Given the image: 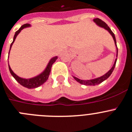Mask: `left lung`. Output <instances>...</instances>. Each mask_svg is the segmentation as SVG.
<instances>
[{"mask_svg": "<svg viewBox=\"0 0 132 132\" xmlns=\"http://www.w3.org/2000/svg\"><path fill=\"white\" fill-rule=\"evenodd\" d=\"M93 21H94L95 23H96V24H97V26H100V27H101V28H104L105 29H106V30H107L110 33V35H112V37H113L115 45H116V51H116V57H117V56H118V48H117V45H116V38H115L114 33L112 31H111V29H110V28H109V26H108V25L106 24L105 22H103V20H101V19L95 18L94 20H93ZM116 60H117V59H116V60H115L113 66H112V67L111 68V69H110V70H109L107 73H106L104 75H103V76L95 78V79H90V80H82V79H78V78H77L76 77H74V76H73V78H74V79H76L77 81H78V82H79V84H84V85H98V84H101V83H102L103 81H104L105 79H107V78L110 76V75H111V73H112V72H113V70H114V68H115V65H116Z\"/></svg>", "mask_w": 132, "mask_h": 132, "instance_id": "obj_1", "label": "left lung"}]
</instances>
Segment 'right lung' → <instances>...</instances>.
<instances>
[{
  "label": "right lung",
  "mask_w": 132,
  "mask_h": 132,
  "mask_svg": "<svg viewBox=\"0 0 132 132\" xmlns=\"http://www.w3.org/2000/svg\"><path fill=\"white\" fill-rule=\"evenodd\" d=\"M29 26H30V24H29V23H26V24L23 25V26H22V27L15 33V35H14V39H13V41L11 43V45H10V49H11V47L12 46L13 43H14V41L16 39V37H17V35L20 34V31H21L23 28H28V27H29ZM9 53H10V51H9ZM9 53H8V54H9ZM57 59V56H54L53 59H51L49 62H48V64H47V68H46L45 70L42 73H40V74L38 75V76H37L34 77V78H29V79H25V78H20V77L18 76L17 75H16V73H14V72L12 70L11 68L9 66V64H8V68H9V70H10V72L12 74V76L15 78V79L17 81L20 85H22V86L25 87H27V88L28 89L36 88V87H39L40 85H41L42 84H43L48 79L50 73H51V70L52 65L53 64V63H54Z\"/></svg>",
  "instance_id": "1"
}]
</instances>
